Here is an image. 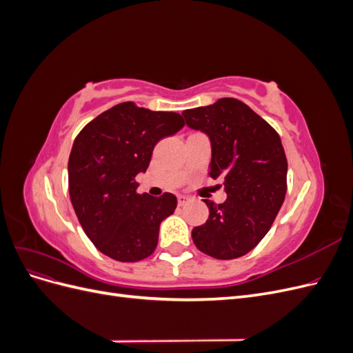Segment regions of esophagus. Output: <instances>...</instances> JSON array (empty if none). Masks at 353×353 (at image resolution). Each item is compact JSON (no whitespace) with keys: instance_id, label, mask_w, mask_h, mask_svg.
I'll return each instance as SVG.
<instances>
[{"instance_id":"esophagus-1","label":"esophagus","mask_w":353,"mask_h":353,"mask_svg":"<svg viewBox=\"0 0 353 353\" xmlns=\"http://www.w3.org/2000/svg\"><path fill=\"white\" fill-rule=\"evenodd\" d=\"M191 199L188 197V196H184V194H181V196H178V205L179 206H184L187 201H190Z\"/></svg>"}]
</instances>
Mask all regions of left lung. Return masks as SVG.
Instances as JSON below:
<instances>
[{"label": "left lung", "instance_id": "left-lung-1", "mask_svg": "<svg viewBox=\"0 0 353 353\" xmlns=\"http://www.w3.org/2000/svg\"><path fill=\"white\" fill-rule=\"evenodd\" d=\"M183 114L190 128L209 137V175L223 179L228 196L221 205L205 200L209 218L193 228L191 237L212 258H240L266 236L284 201L287 159L281 138L237 99H219Z\"/></svg>", "mask_w": 353, "mask_h": 353}]
</instances>
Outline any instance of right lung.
Wrapping results in <instances>:
<instances>
[{
  "instance_id": "right-lung-1",
  "label": "right lung",
  "mask_w": 353,
  "mask_h": 353,
  "mask_svg": "<svg viewBox=\"0 0 353 353\" xmlns=\"http://www.w3.org/2000/svg\"><path fill=\"white\" fill-rule=\"evenodd\" d=\"M184 126L174 112H152L125 101L103 112L74 138L69 156V194L85 234L119 262L150 256L160 223L176 197L140 194L135 176L150 165L154 145Z\"/></svg>"
}]
</instances>
